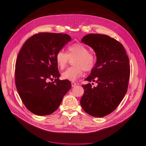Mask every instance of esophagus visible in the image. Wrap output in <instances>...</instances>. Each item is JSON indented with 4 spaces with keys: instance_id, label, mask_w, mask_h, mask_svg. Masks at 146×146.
<instances>
[{
    "instance_id": "34e87169",
    "label": "esophagus",
    "mask_w": 146,
    "mask_h": 146,
    "mask_svg": "<svg viewBox=\"0 0 146 146\" xmlns=\"http://www.w3.org/2000/svg\"><path fill=\"white\" fill-rule=\"evenodd\" d=\"M71 84H72V87H74V86L77 85V84L76 83V82H72Z\"/></svg>"
}]
</instances>
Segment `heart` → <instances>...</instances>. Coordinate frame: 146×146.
Instances as JSON below:
<instances>
[{
    "mask_svg": "<svg viewBox=\"0 0 146 146\" xmlns=\"http://www.w3.org/2000/svg\"><path fill=\"white\" fill-rule=\"evenodd\" d=\"M74 58L73 60L74 66L68 68L61 74L62 78L65 80L74 81L80 77L84 71L91 72L96 66L97 57L94 54L89 52V50L80 43H74L69 46L67 52L60 50L56 54L55 61L58 67L64 69L69 58Z\"/></svg>",
    "mask_w": 146,
    "mask_h": 146,
    "instance_id": "1",
    "label": "heart"
}]
</instances>
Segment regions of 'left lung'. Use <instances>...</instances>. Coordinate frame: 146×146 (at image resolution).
<instances>
[{"label":"left lung","instance_id":"left-lung-1","mask_svg":"<svg viewBox=\"0 0 146 146\" xmlns=\"http://www.w3.org/2000/svg\"><path fill=\"white\" fill-rule=\"evenodd\" d=\"M82 42L96 53V64L85 80L96 82L83 85L84 94L80 100L84 110L92 116L101 117L115 110L127 92L130 65L123 46L107 35L89 34ZM94 85V84H92Z\"/></svg>","mask_w":146,"mask_h":146}]
</instances>
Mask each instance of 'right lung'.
<instances>
[{"mask_svg": "<svg viewBox=\"0 0 146 146\" xmlns=\"http://www.w3.org/2000/svg\"><path fill=\"white\" fill-rule=\"evenodd\" d=\"M72 40L67 34L36 33L24 43L15 62L17 90L26 108L46 116L57 109L71 88L68 80H60L56 54ZM54 81L50 82L49 80Z\"/></svg>", "mask_w": 146, "mask_h": 146, "instance_id": "1", "label": "right lung"}]
</instances>
